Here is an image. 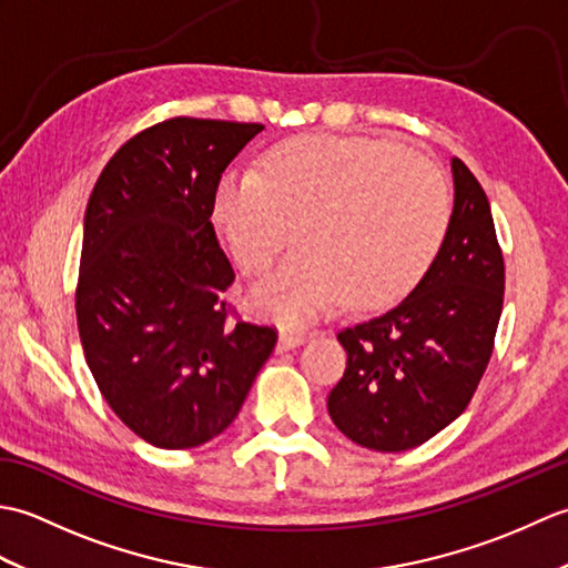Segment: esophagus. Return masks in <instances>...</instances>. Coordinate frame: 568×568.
Listing matches in <instances>:
<instances>
[{"instance_id":"esophagus-1","label":"esophagus","mask_w":568,"mask_h":568,"mask_svg":"<svg viewBox=\"0 0 568 568\" xmlns=\"http://www.w3.org/2000/svg\"><path fill=\"white\" fill-rule=\"evenodd\" d=\"M307 336L305 332H297V329H283L281 332V339H277V352H291V348H297L300 344H305Z\"/></svg>"}]
</instances>
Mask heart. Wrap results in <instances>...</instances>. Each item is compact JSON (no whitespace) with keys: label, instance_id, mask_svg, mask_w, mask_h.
<instances>
[{"label":"heart","instance_id":"b5f03b06","mask_svg":"<svg viewBox=\"0 0 568 568\" xmlns=\"http://www.w3.org/2000/svg\"><path fill=\"white\" fill-rule=\"evenodd\" d=\"M210 220L248 277L268 271L293 226L297 251L253 300L300 322L342 297L352 310L400 303L439 256L452 197L437 168L403 143L312 134L275 143L256 173H222Z\"/></svg>","mask_w":568,"mask_h":568}]
</instances>
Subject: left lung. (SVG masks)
Here are the masks:
<instances>
[{"mask_svg":"<svg viewBox=\"0 0 568 568\" xmlns=\"http://www.w3.org/2000/svg\"><path fill=\"white\" fill-rule=\"evenodd\" d=\"M454 210L437 261L400 305L336 334L346 371L327 397L348 439L376 452L425 444L464 413L496 342L505 263L490 204L452 159Z\"/></svg>","mask_w":568,"mask_h":568,"instance_id":"left-lung-1","label":"left lung"}]
</instances>
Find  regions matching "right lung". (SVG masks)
Here are the masks:
<instances>
[{
    "label": "right lung",
    "instance_id": "add662e5",
    "mask_svg": "<svg viewBox=\"0 0 568 568\" xmlns=\"http://www.w3.org/2000/svg\"><path fill=\"white\" fill-rule=\"evenodd\" d=\"M263 124L175 116L129 139L84 212L75 291L84 361L124 425L161 449L222 434L277 332L229 317L212 187Z\"/></svg>",
    "mask_w": 568,
    "mask_h": 568
}]
</instances>
